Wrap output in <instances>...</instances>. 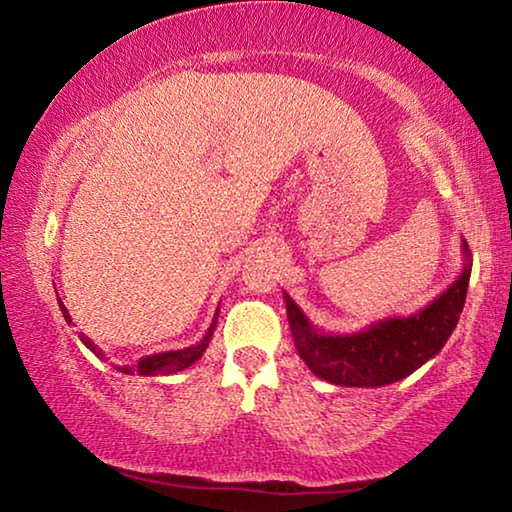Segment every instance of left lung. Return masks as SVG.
Returning <instances> with one entry per match:
<instances>
[{"mask_svg":"<svg viewBox=\"0 0 512 512\" xmlns=\"http://www.w3.org/2000/svg\"><path fill=\"white\" fill-rule=\"evenodd\" d=\"M461 253V273L427 307L411 316L377 320L352 334L320 332L284 291L293 343L302 361L316 377L336 386L377 388L409 377L443 350L461 316L472 273L465 239Z\"/></svg>","mask_w":512,"mask_h":512,"instance_id":"left-lung-1","label":"left lung"}]
</instances>
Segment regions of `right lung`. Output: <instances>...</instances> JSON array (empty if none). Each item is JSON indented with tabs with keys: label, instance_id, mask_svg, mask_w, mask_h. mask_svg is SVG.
Returning <instances> with one entry per match:
<instances>
[{
	"label": "right lung",
	"instance_id": "add662e5",
	"mask_svg": "<svg viewBox=\"0 0 512 512\" xmlns=\"http://www.w3.org/2000/svg\"><path fill=\"white\" fill-rule=\"evenodd\" d=\"M58 305H60V311H63L67 325H69V323H72V318H69L65 305L60 300H58ZM216 320H219V309H216V314L212 318V325L207 327L205 336L196 345H189V348H185V350H169V352L149 354V357H142L140 361L133 363V366H117V370L119 372H126V375H135V372H137V375H160V372H178V370L189 368L194 361H198V359L203 357V352L207 350V345H210V339H212L214 327H216ZM79 339L83 341L85 348L92 350L99 359H106V354H103V350L97 348V345H94V341H90L83 332L79 334Z\"/></svg>",
	"mask_w": 512,
	"mask_h": 512
}]
</instances>
